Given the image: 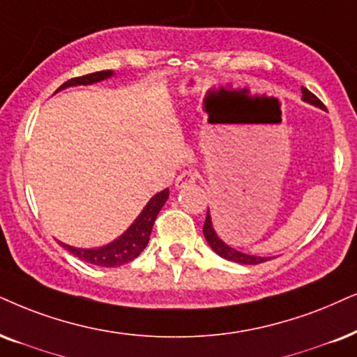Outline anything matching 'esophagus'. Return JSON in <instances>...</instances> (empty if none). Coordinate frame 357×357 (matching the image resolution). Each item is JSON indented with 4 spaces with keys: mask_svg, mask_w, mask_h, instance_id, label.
Wrapping results in <instances>:
<instances>
[{
    "mask_svg": "<svg viewBox=\"0 0 357 357\" xmlns=\"http://www.w3.org/2000/svg\"><path fill=\"white\" fill-rule=\"evenodd\" d=\"M196 179H197L196 171H194V169H186V171H183V173L179 174L178 178H176L174 186L178 188V189H183V188L189 186V184L196 183Z\"/></svg>",
    "mask_w": 357,
    "mask_h": 357,
    "instance_id": "1",
    "label": "esophagus"
}]
</instances>
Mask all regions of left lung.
Segmentation results:
<instances>
[{"instance_id": "obj_1", "label": "left lung", "mask_w": 357, "mask_h": 357, "mask_svg": "<svg viewBox=\"0 0 357 357\" xmlns=\"http://www.w3.org/2000/svg\"><path fill=\"white\" fill-rule=\"evenodd\" d=\"M301 93H303V100L311 103V105L314 107H319L321 110H324V103L319 100V98L314 96V93H311L308 89L301 87ZM202 232H204V237L207 243L211 245V249L215 252V254L222 257L225 260H231V261H237V264H245V265H257V264H261V261H267L270 260L268 257H257V255H249V254H242V252H238L236 249H232V247H229L227 243L222 242L219 238L218 234H215L214 227H212V220H211V214L209 211H207V215H206V220H204V227H202Z\"/></svg>"}]
</instances>
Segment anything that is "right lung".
I'll return each instance as SVG.
<instances>
[{
    "mask_svg": "<svg viewBox=\"0 0 357 357\" xmlns=\"http://www.w3.org/2000/svg\"><path fill=\"white\" fill-rule=\"evenodd\" d=\"M114 75V70H100L93 72V74L82 75V77H74L67 80L57 89H67L74 87V85H90L100 82V80H105ZM169 197V189H163L161 192L155 194L148 204L143 207V211L139 212V215L135 219V222L130 225L126 231L121 234L119 238H115L114 242L107 243V245L98 247V249H77V247L67 245L64 242H59L64 249H67L70 254L79 257L80 260L87 261V264L97 265V267H120V265L128 264L133 259L142 254L143 249L148 245V241H150V234L153 229V224H155L156 215L160 214L161 207L165 206V202L168 201Z\"/></svg>",
    "mask_w": 357,
    "mask_h": 357,
    "instance_id": "right-lung-1",
    "label": "right lung"
}]
</instances>
